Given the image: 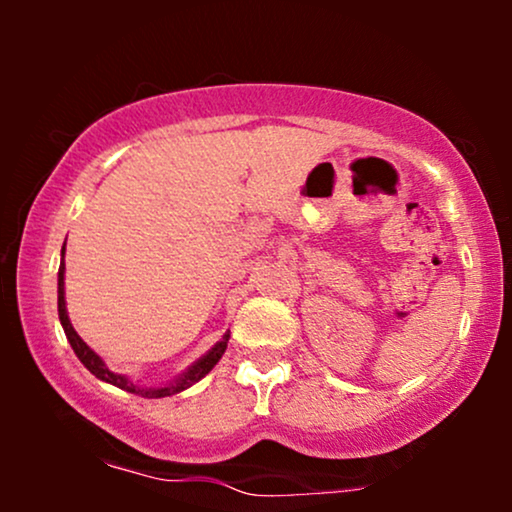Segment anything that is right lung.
I'll return each mask as SVG.
<instances>
[{"instance_id":"add662e5","label":"right lung","mask_w":512,"mask_h":512,"mask_svg":"<svg viewBox=\"0 0 512 512\" xmlns=\"http://www.w3.org/2000/svg\"><path fill=\"white\" fill-rule=\"evenodd\" d=\"M58 314H60V324H62V328H65V335H67L69 345H72V349H74V354L79 356V361L90 370V373L97 377V380L109 382V384H114V387H118V389H125V391H130V394H137V396H144V398L174 396V394H179V391H184V389L191 387V384L202 380V377H205L209 370H212L216 363H219L223 352H226L228 338H230L228 333L223 335V340L216 342V345L212 347V352H209L207 356H202V359L195 363V366L188 368L186 373L181 375L177 382L167 384V387H153V389L137 387V384H132L128 377H123V375H118V373H111V370L104 366V361L100 359V356H97L93 349H90L86 342L79 338V333H76L74 326L69 324L67 307H65V247H62V263H60V272H58Z\"/></svg>"}]
</instances>
